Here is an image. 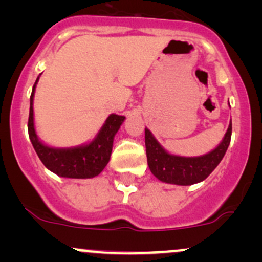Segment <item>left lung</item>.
<instances>
[{
    "label": "left lung",
    "mask_w": 262,
    "mask_h": 262,
    "mask_svg": "<svg viewBox=\"0 0 262 262\" xmlns=\"http://www.w3.org/2000/svg\"><path fill=\"white\" fill-rule=\"evenodd\" d=\"M230 138L231 121L223 141L213 151L198 158H183L169 154L152 137L151 132L145 128V146L149 169L152 175L162 182L181 186L201 182L212 173L224 158L230 144Z\"/></svg>",
    "instance_id": "1"
}]
</instances>
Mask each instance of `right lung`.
Listing matches in <instances>:
<instances>
[{
	"label": "right lung",
	"instance_id": "add662e5",
	"mask_svg": "<svg viewBox=\"0 0 262 262\" xmlns=\"http://www.w3.org/2000/svg\"><path fill=\"white\" fill-rule=\"evenodd\" d=\"M39 79V77H38ZM33 86L31 95V108L28 118V134L33 148L48 170L53 171L58 176L70 177V179H91L100 175L106 167L112 152L113 139L118 129L121 128L125 117L111 114L106 123L97 134L96 139L90 144L79 148L55 149L44 145L38 139L33 121V97H34L35 85Z\"/></svg>",
	"mask_w": 262,
	"mask_h": 262
}]
</instances>
